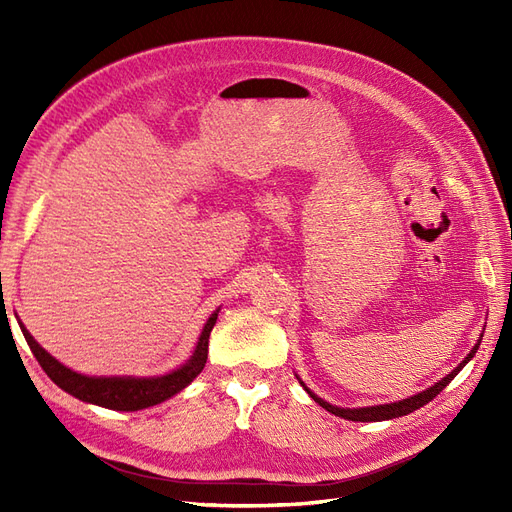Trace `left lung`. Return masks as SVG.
I'll return each mask as SVG.
<instances>
[{"label": "left lung", "mask_w": 512, "mask_h": 512, "mask_svg": "<svg viewBox=\"0 0 512 512\" xmlns=\"http://www.w3.org/2000/svg\"><path fill=\"white\" fill-rule=\"evenodd\" d=\"M483 339V337H480ZM480 339H478V344L470 350V354L466 356V359H463L451 374L448 376H444L442 380H438L436 384L433 386H429V389H425L423 393H418V395H412V397H408V399H401V401H395V404H382V406H367V408H337V406H331V404H327V401L324 399H320L318 395H314L312 391L307 389V386L301 382V386L303 389L309 393V397H312L318 406H322L324 410H329L331 414H335V416H342V418H348V421H361V423H376V421H389V418H397V416H406V414H410V412H414V410H418V408H423L425 404H429V401L436 397V395H440V391H444L446 386H448V382H451L459 371L466 367V363L468 361H472V356L476 354V350H478V346H480Z\"/></svg>", "instance_id": "obj_1"}]
</instances>
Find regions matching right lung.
Masks as SVG:
<instances>
[{
    "mask_svg": "<svg viewBox=\"0 0 512 512\" xmlns=\"http://www.w3.org/2000/svg\"><path fill=\"white\" fill-rule=\"evenodd\" d=\"M218 312L209 316L203 333L198 337V344L194 354L188 359V363H183L179 369L170 371L166 376H156V378H132V376H83L76 374V371L68 369L66 365H61L57 359L46 352L36 339L29 335V331L21 324V331L27 339L29 348H32L34 356L38 359L40 367L46 371L59 389H64L72 397L87 401V404L102 406L108 410H121V412H134V410H143L149 406H158L168 397L177 395L183 391L200 371H203L207 363V352H209V335L215 320H218Z\"/></svg>",
    "mask_w": 512,
    "mask_h": 512,
    "instance_id": "add662e5",
    "label": "right lung"
}]
</instances>
